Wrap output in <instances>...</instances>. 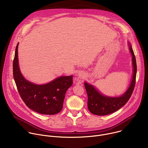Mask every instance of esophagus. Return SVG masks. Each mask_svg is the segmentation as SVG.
I'll use <instances>...</instances> for the list:
<instances>
[{
	"instance_id": "34e87169",
	"label": "esophagus",
	"mask_w": 148,
	"mask_h": 148,
	"mask_svg": "<svg viewBox=\"0 0 148 148\" xmlns=\"http://www.w3.org/2000/svg\"><path fill=\"white\" fill-rule=\"evenodd\" d=\"M84 77V75L83 73H79L78 74V78H83Z\"/></svg>"
}]
</instances>
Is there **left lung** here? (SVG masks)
Here are the masks:
<instances>
[{
	"label": "left lung",
	"mask_w": 148,
	"mask_h": 148,
	"mask_svg": "<svg viewBox=\"0 0 148 148\" xmlns=\"http://www.w3.org/2000/svg\"><path fill=\"white\" fill-rule=\"evenodd\" d=\"M129 45L130 50L132 56L133 77L128 90L122 96L119 97L104 96L99 92L93 86L86 82L84 83V86L88 95V108L92 114L103 116L112 114L122 108L131 98L135 86L137 66L132 46L130 43Z\"/></svg>",
	"instance_id": "obj_1"
}]
</instances>
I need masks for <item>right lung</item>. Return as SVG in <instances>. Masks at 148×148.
Listing matches in <instances>:
<instances>
[{"label":"right lung","instance_id":"add662e5","mask_svg":"<svg viewBox=\"0 0 148 148\" xmlns=\"http://www.w3.org/2000/svg\"><path fill=\"white\" fill-rule=\"evenodd\" d=\"M17 43L13 62V78L23 102L33 111L41 114L54 115L62 109L67 90L72 86L73 75L62 76L51 82L37 85L27 81L18 67Z\"/></svg>","mask_w":148,"mask_h":148}]
</instances>
